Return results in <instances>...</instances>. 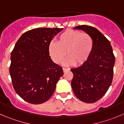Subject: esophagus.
Wrapping results in <instances>:
<instances>
[{"instance_id":"34e87169","label":"esophagus","mask_w":124,"mask_h":124,"mask_svg":"<svg viewBox=\"0 0 124 124\" xmlns=\"http://www.w3.org/2000/svg\"><path fill=\"white\" fill-rule=\"evenodd\" d=\"M63 72H65V71H68V70H69V69H66V68H63Z\"/></svg>"}]
</instances>
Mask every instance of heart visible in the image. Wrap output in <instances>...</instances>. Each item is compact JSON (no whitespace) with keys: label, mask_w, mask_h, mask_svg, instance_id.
Listing matches in <instances>:
<instances>
[{"label":"heart","mask_w":124,"mask_h":124,"mask_svg":"<svg viewBox=\"0 0 124 124\" xmlns=\"http://www.w3.org/2000/svg\"><path fill=\"white\" fill-rule=\"evenodd\" d=\"M93 49V41L90 35L74 30L61 33L57 43H49L48 53L54 63L58 64L66 56V66H81L89 59Z\"/></svg>","instance_id":"1"}]
</instances>
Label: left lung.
<instances>
[{"instance_id":"left-lung-1","label":"left lung","mask_w":124,"mask_h":124,"mask_svg":"<svg viewBox=\"0 0 124 124\" xmlns=\"http://www.w3.org/2000/svg\"><path fill=\"white\" fill-rule=\"evenodd\" d=\"M74 29L84 31L93 41V51L88 61L71 69L74 93L81 101L92 103L100 100L111 84L115 57L109 41L98 29L84 25Z\"/></svg>"}]
</instances>
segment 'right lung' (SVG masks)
Returning a JSON list of instances; mask_svg holds the SVG:
<instances>
[{
  "label": "right lung",
  "instance_id": "add662e5",
  "mask_svg": "<svg viewBox=\"0 0 124 124\" xmlns=\"http://www.w3.org/2000/svg\"><path fill=\"white\" fill-rule=\"evenodd\" d=\"M61 28H37L23 33L11 54L10 74L17 94L32 104L46 101L63 75L61 66L54 63L48 46Z\"/></svg>",
  "mask_w": 124,
  "mask_h": 124
}]
</instances>
